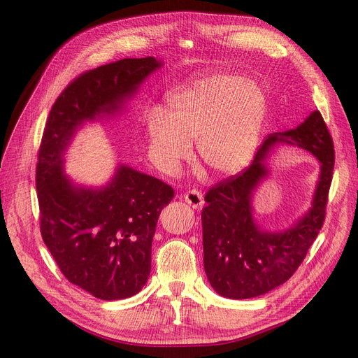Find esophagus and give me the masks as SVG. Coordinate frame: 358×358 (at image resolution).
Masks as SVG:
<instances>
[{
  "mask_svg": "<svg viewBox=\"0 0 358 358\" xmlns=\"http://www.w3.org/2000/svg\"><path fill=\"white\" fill-rule=\"evenodd\" d=\"M184 201H186L192 206V208L199 210V208H202V205H203V196H202L201 192L193 189V190H189L186 194H184Z\"/></svg>",
  "mask_w": 358,
  "mask_h": 358,
  "instance_id": "34e87169",
  "label": "esophagus"
}]
</instances>
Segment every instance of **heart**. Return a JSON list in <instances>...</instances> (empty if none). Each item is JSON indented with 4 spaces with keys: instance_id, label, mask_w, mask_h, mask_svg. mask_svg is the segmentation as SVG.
Instances as JSON below:
<instances>
[{
    "instance_id": "obj_1",
    "label": "heart",
    "mask_w": 358,
    "mask_h": 358,
    "mask_svg": "<svg viewBox=\"0 0 358 358\" xmlns=\"http://www.w3.org/2000/svg\"><path fill=\"white\" fill-rule=\"evenodd\" d=\"M168 116L147 117L150 143L159 162L176 169L192 155V141L202 162L218 176H235L255 159L268 120L269 102L262 86L247 77L208 73L171 92Z\"/></svg>"
}]
</instances>
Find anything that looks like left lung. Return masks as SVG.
<instances>
[{
  "label": "left lung",
  "instance_id": "obj_1",
  "mask_svg": "<svg viewBox=\"0 0 358 358\" xmlns=\"http://www.w3.org/2000/svg\"><path fill=\"white\" fill-rule=\"evenodd\" d=\"M281 145L305 149L320 162L311 206L288 228L268 231L254 217V194L270 178L267 162ZM334 166L333 141L318 110L294 129L273 132L242 174L206 193L202 210L203 268L214 290L227 299H251L284 284L303 262L326 217Z\"/></svg>",
  "mask_w": 358,
  "mask_h": 358
}]
</instances>
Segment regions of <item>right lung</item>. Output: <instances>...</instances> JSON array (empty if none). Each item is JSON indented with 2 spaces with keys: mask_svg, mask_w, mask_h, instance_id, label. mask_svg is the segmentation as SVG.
<instances>
[{
  "mask_svg": "<svg viewBox=\"0 0 358 358\" xmlns=\"http://www.w3.org/2000/svg\"><path fill=\"white\" fill-rule=\"evenodd\" d=\"M162 65L153 56L126 57L86 71L57 96L43 132L36 176L43 241L65 278L102 301L145 285L157 218L174 190L122 164L102 186L77 184L65 174V155L78 129L119 116Z\"/></svg>",
  "mask_w": 358,
  "mask_h": 358,
  "instance_id": "1",
  "label": "right lung"
}]
</instances>
